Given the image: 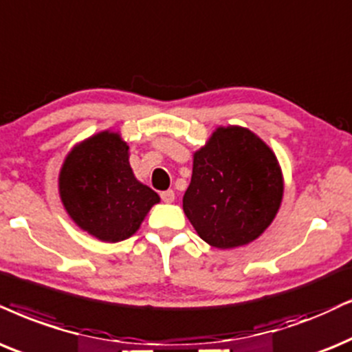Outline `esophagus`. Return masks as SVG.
<instances>
[{"mask_svg":"<svg viewBox=\"0 0 352 352\" xmlns=\"http://www.w3.org/2000/svg\"><path fill=\"white\" fill-rule=\"evenodd\" d=\"M161 198L164 203H172L175 199V193H173V190H166L161 193Z\"/></svg>","mask_w":352,"mask_h":352,"instance_id":"obj_1","label":"esophagus"}]
</instances>
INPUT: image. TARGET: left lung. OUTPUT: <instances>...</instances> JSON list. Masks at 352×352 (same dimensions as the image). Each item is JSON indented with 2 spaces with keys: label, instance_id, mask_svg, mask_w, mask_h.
I'll return each mask as SVG.
<instances>
[{
  "label": "left lung",
  "instance_id": "1",
  "mask_svg": "<svg viewBox=\"0 0 352 352\" xmlns=\"http://www.w3.org/2000/svg\"><path fill=\"white\" fill-rule=\"evenodd\" d=\"M281 199L278 159L247 128H217L208 144L195 153L184 211L209 245L250 243L274 219Z\"/></svg>",
  "mask_w": 352,
  "mask_h": 352
}]
</instances>
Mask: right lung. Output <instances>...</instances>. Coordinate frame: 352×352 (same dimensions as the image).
<instances>
[{
    "label": "right lung",
    "instance_id": "add662e5",
    "mask_svg": "<svg viewBox=\"0 0 352 352\" xmlns=\"http://www.w3.org/2000/svg\"><path fill=\"white\" fill-rule=\"evenodd\" d=\"M60 197L82 230L104 242H120L140 229L159 195L138 182L128 144L102 131L76 146L60 172Z\"/></svg>",
    "mask_w": 352,
    "mask_h": 352
}]
</instances>
